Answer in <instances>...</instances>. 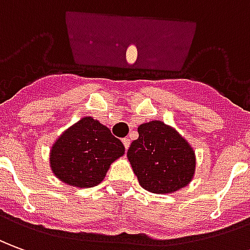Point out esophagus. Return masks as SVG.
Here are the masks:
<instances>
[{"label": "esophagus", "mask_w": 250, "mask_h": 250, "mask_svg": "<svg viewBox=\"0 0 250 250\" xmlns=\"http://www.w3.org/2000/svg\"><path fill=\"white\" fill-rule=\"evenodd\" d=\"M122 143H124V147H125V149L128 151L129 146H130V140H129V139H124V140H122Z\"/></svg>", "instance_id": "obj_1"}]
</instances>
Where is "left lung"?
Here are the masks:
<instances>
[{
  "instance_id": "8db88e82",
  "label": "left lung",
  "mask_w": 250,
  "mask_h": 250,
  "mask_svg": "<svg viewBox=\"0 0 250 250\" xmlns=\"http://www.w3.org/2000/svg\"><path fill=\"white\" fill-rule=\"evenodd\" d=\"M139 139L130 144L128 156L139 184L158 194L177 192L192 181L196 155L190 144L162 121H149L139 128Z\"/></svg>"
}]
</instances>
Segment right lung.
<instances>
[{"mask_svg":"<svg viewBox=\"0 0 250 250\" xmlns=\"http://www.w3.org/2000/svg\"><path fill=\"white\" fill-rule=\"evenodd\" d=\"M125 154V147L110 129L84 117L60 136L50 149V167L57 178L75 188L99 185L110 165Z\"/></svg>","mask_w":250,"mask_h":250,"instance_id":"right-lung-1","label":"right lung"}]
</instances>
